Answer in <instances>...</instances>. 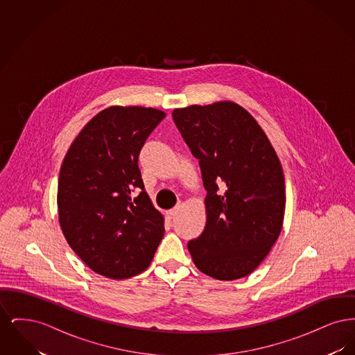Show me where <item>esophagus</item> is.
<instances>
[{
    "label": "esophagus",
    "instance_id": "34e87169",
    "mask_svg": "<svg viewBox=\"0 0 355 355\" xmlns=\"http://www.w3.org/2000/svg\"><path fill=\"white\" fill-rule=\"evenodd\" d=\"M177 214H178V207H174V209H171V210H168V211H166V216H168V218H169V220H173Z\"/></svg>",
    "mask_w": 355,
    "mask_h": 355
}]
</instances>
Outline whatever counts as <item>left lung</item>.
Masks as SVG:
<instances>
[{
    "mask_svg": "<svg viewBox=\"0 0 355 355\" xmlns=\"http://www.w3.org/2000/svg\"><path fill=\"white\" fill-rule=\"evenodd\" d=\"M173 119L200 161L206 226L189 241L206 275L232 281L253 272L282 230L286 191L279 158L253 116L236 102L174 109Z\"/></svg>",
    "mask_w": 355,
    "mask_h": 355,
    "instance_id": "obj_1",
    "label": "left lung"
}]
</instances>
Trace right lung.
Segmentation results:
<instances>
[{"label":"right lung","mask_w":355,"mask_h":355,"mask_svg":"<svg viewBox=\"0 0 355 355\" xmlns=\"http://www.w3.org/2000/svg\"><path fill=\"white\" fill-rule=\"evenodd\" d=\"M165 116L142 106L103 109L76 137L61 165L62 233L85 265L103 277L126 279L146 270L165 233L164 216L138 169L145 141Z\"/></svg>","instance_id":"right-lung-1"}]
</instances>
